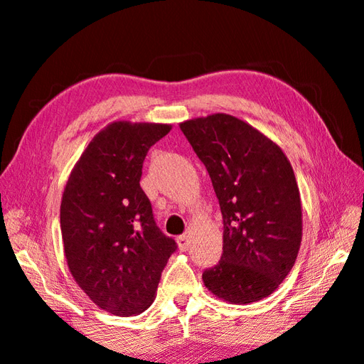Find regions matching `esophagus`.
I'll use <instances>...</instances> for the list:
<instances>
[{
    "instance_id": "1",
    "label": "esophagus",
    "mask_w": 364,
    "mask_h": 364,
    "mask_svg": "<svg viewBox=\"0 0 364 364\" xmlns=\"http://www.w3.org/2000/svg\"><path fill=\"white\" fill-rule=\"evenodd\" d=\"M176 243H178V248H180L181 251H186V250H189V245H191V242H189V239H188V235H180V237H176Z\"/></svg>"
}]
</instances>
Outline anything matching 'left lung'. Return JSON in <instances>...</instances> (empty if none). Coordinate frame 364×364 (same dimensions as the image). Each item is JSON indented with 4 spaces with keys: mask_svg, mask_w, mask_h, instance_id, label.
<instances>
[{
    "mask_svg": "<svg viewBox=\"0 0 364 364\" xmlns=\"http://www.w3.org/2000/svg\"><path fill=\"white\" fill-rule=\"evenodd\" d=\"M207 168L223 215V255L203 272L208 291L230 304L272 294L299 253L302 207L280 146L230 114L181 122Z\"/></svg>",
    "mask_w": 364,
    "mask_h": 364,
    "instance_id": "8db88e82",
    "label": "left lung"
}]
</instances>
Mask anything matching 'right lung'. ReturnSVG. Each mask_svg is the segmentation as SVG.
Returning <instances> with one entry per match:
<instances>
[{
  "label": "right lung",
  "instance_id": "add662e5",
  "mask_svg": "<svg viewBox=\"0 0 364 364\" xmlns=\"http://www.w3.org/2000/svg\"><path fill=\"white\" fill-rule=\"evenodd\" d=\"M168 124L117 121L92 138L60 203L63 250L73 279L92 302L117 316L153 304L161 274L178 248L154 221L140 186L149 148Z\"/></svg>",
  "mask_w": 364,
  "mask_h": 364
}]
</instances>
